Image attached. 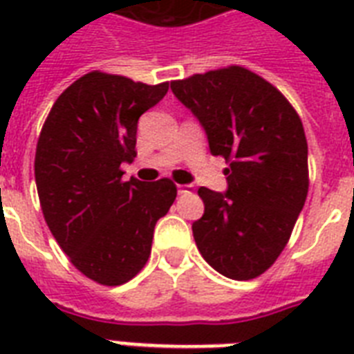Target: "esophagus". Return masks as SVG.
<instances>
[{"label":"esophagus","mask_w":354,"mask_h":354,"mask_svg":"<svg viewBox=\"0 0 354 354\" xmlns=\"http://www.w3.org/2000/svg\"><path fill=\"white\" fill-rule=\"evenodd\" d=\"M193 189H194V185H178V193H180V194L191 193Z\"/></svg>","instance_id":"esophagus-1"}]
</instances>
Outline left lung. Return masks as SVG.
<instances>
[{"instance_id": "1", "label": "left lung", "mask_w": 354, "mask_h": 354, "mask_svg": "<svg viewBox=\"0 0 354 354\" xmlns=\"http://www.w3.org/2000/svg\"><path fill=\"white\" fill-rule=\"evenodd\" d=\"M171 90L202 122L211 154L227 163L226 193L198 189V252L230 279H255L285 250L307 200L301 119L275 86L242 66L172 80Z\"/></svg>"}]
</instances>
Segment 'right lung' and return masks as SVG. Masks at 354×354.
I'll use <instances>...</instances> for the list:
<instances>
[{
	"mask_svg": "<svg viewBox=\"0 0 354 354\" xmlns=\"http://www.w3.org/2000/svg\"><path fill=\"white\" fill-rule=\"evenodd\" d=\"M169 82L145 84L90 71L62 91L41 127L35 178L41 213L80 274L118 286L150 257L156 222L176 200L169 178L122 180L133 161L141 113L165 97Z\"/></svg>",
	"mask_w": 354,
	"mask_h": 354,
	"instance_id": "add662e5",
	"label": "right lung"
}]
</instances>
